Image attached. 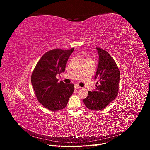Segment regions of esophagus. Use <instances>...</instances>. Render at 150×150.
Segmentation results:
<instances>
[{"label": "esophagus", "instance_id": "obj_1", "mask_svg": "<svg viewBox=\"0 0 150 150\" xmlns=\"http://www.w3.org/2000/svg\"><path fill=\"white\" fill-rule=\"evenodd\" d=\"M81 87H79V85H75V89H79V88H81Z\"/></svg>", "mask_w": 150, "mask_h": 150}]
</instances>
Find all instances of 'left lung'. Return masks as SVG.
Returning a JSON list of instances; mask_svg holds the SVG:
<instances>
[{
	"label": "left lung",
	"instance_id": "8db88e82",
	"mask_svg": "<svg viewBox=\"0 0 150 150\" xmlns=\"http://www.w3.org/2000/svg\"><path fill=\"white\" fill-rule=\"evenodd\" d=\"M98 62L94 77L96 89L88 91L83 103L89 109L101 110L116 97L119 91L120 71L113 57L102 49L96 48Z\"/></svg>",
	"mask_w": 150,
	"mask_h": 150
}]
</instances>
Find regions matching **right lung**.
Wrapping results in <instances>:
<instances>
[{"label":"right lung","instance_id":"obj_1","mask_svg":"<svg viewBox=\"0 0 150 150\" xmlns=\"http://www.w3.org/2000/svg\"><path fill=\"white\" fill-rule=\"evenodd\" d=\"M74 50L56 49L43 54L32 75L31 83L38 101L52 111L63 109L74 91V85L58 82L56 76L65 70L68 60Z\"/></svg>","mask_w":150,"mask_h":150}]
</instances>
